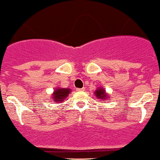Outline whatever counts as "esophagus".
Instances as JSON below:
<instances>
[{
  "label": "esophagus",
  "instance_id": "esophagus-1",
  "mask_svg": "<svg viewBox=\"0 0 160 160\" xmlns=\"http://www.w3.org/2000/svg\"><path fill=\"white\" fill-rule=\"evenodd\" d=\"M85 88H76V91H78V92H83V91H85Z\"/></svg>",
  "mask_w": 160,
  "mask_h": 160
}]
</instances>
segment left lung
Segmentation results:
<instances>
[{"instance_id": "8db88e82", "label": "left lung", "mask_w": 160, "mask_h": 160, "mask_svg": "<svg viewBox=\"0 0 160 160\" xmlns=\"http://www.w3.org/2000/svg\"><path fill=\"white\" fill-rule=\"evenodd\" d=\"M94 95L96 96V98H98L99 99H104V100L108 99L109 96H110L107 93L106 90L104 89L103 88H102V87H99V88H96V90L95 91Z\"/></svg>"}]
</instances>
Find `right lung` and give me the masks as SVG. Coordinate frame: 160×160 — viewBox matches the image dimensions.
Segmentation results:
<instances>
[{"label": "right lung", "mask_w": 160, "mask_h": 160, "mask_svg": "<svg viewBox=\"0 0 160 160\" xmlns=\"http://www.w3.org/2000/svg\"><path fill=\"white\" fill-rule=\"evenodd\" d=\"M70 92H72V90L70 88L57 87L53 92L52 93V100L57 103L63 102L65 101V99L70 94Z\"/></svg>", "instance_id": "add662e5"}]
</instances>
